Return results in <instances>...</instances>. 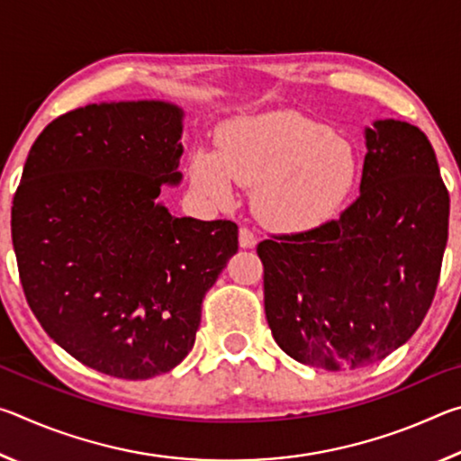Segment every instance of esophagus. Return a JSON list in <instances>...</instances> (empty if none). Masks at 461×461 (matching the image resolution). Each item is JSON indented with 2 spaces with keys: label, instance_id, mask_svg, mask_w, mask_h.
Wrapping results in <instances>:
<instances>
[{
  "label": "esophagus",
  "instance_id": "esophagus-1",
  "mask_svg": "<svg viewBox=\"0 0 461 461\" xmlns=\"http://www.w3.org/2000/svg\"><path fill=\"white\" fill-rule=\"evenodd\" d=\"M256 244H258L256 233L248 228H240V248H254Z\"/></svg>",
  "mask_w": 461,
  "mask_h": 461
}]
</instances>
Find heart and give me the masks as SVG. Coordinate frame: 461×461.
I'll use <instances>...</instances> for the list:
<instances>
[{"mask_svg": "<svg viewBox=\"0 0 461 461\" xmlns=\"http://www.w3.org/2000/svg\"><path fill=\"white\" fill-rule=\"evenodd\" d=\"M215 146V152L197 148L191 154L194 189L213 205H230L233 183L252 186L254 212L280 230L313 228L331 220L360 173L349 140L286 109L225 122Z\"/></svg>", "mask_w": 461, "mask_h": 461, "instance_id": "b5f03b06", "label": "heart"}]
</instances>
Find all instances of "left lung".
Segmentation results:
<instances>
[{
  "instance_id": "1",
  "label": "left lung",
  "mask_w": 461,
  "mask_h": 461,
  "mask_svg": "<svg viewBox=\"0 0 461 461\" xmlns=\"http://www.w3.org/2000/svg\"><path fill=\"white\" fill-rule=\"evenodd\" d=\"M360 194L338 220L264 240V311L293 360L356 370L411 339L431 307L447 244L449 193L417 126L366 128Z\"/></svg>"
}]
</instances>
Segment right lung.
Segmentation results:
<instances>
[{
    "label": "right lung",
    "mask_w": 461,
    "mask_h": 461,
    "mask_svg": "<svg viewBox=\"0 0 461 461\" xmlns=\"http://www.w3.org/2000/svg\"><path fill=\"white\" fill-rule=\"evenodd\" d=\"M183 109L91 104L42 130L12 205L26 301L42 330L89 368L123 380L191 352L203 296L238 252V225L175 217Z\"/></svg>",
    "instance_id": "obj_1"
}]
</instances>
